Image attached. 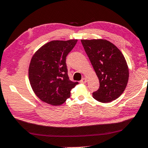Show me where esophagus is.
Masks as SVG:
<instances>
[{"mask_svg":"<svg viewBox=\"0 0 148 148\" xmlns=\"http://www.w3.org/2000/svg\"><path fill=\"white\" fill-rule=\"evenodd\" d=\"M86 81H87V80H86V78H82V80H80V83L84 84V83H86Z\"/></svg>","mask_w":148,"mask_h":148,"instance_id":"34e87169","label":"esophagus"}]
</instances>
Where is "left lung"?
Returning a JSON list of instances; mask_svg holds the SVG:
<instances>
[{"mask_svg":"<svg viewBox=\"0 0 148 148\" xmlns=\"http://www.w3.org/2000/svg\"><path fill=\"white\" fill-rule=\"evenodd\" d=\"M84 51L99 80V88L92 97L102 103L116 99L125 90L129 72L121 51L104 39L81 40Z\"/></svg>","mask_w":148,"mask_h":148,"instance_id":"obj_1","label":"left lung"}]
</instances>
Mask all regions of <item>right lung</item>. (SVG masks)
<instances>
[{"mask_svg": "<svg viewBox=\"0 0 148 148\" xmlns=\"http://www.w3.org/2000/svg\"><path fill=\"white\" fill-rule=\"evenodd\" d=\"M76 39L52 40L41 47L32 58L29 80L33 91L42 101L60 106L70 97L78 82L68 75L66 57L77 42Z\"/></svg>", "mask_w": 148, "mask_h": 148, "instance_id": "add662e5", "label": "right lung"}]
</instances>
